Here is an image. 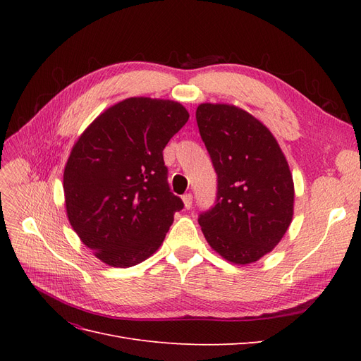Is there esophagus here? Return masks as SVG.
I'll use <instances>...</instances> for the list:
<instances>
[{
  "label": "esophagus",
  "mask_w": 361,
  "mask_h": 361,
  "mask_svg": "<svg viewBox=\"0 0 361 361\" xmlns=\"http://www.w3.org/2000/svg\"><path fill=\"white\" fill-rule=\"evenodd\" d=\"M182 202H183L185 209H190L191 204H192V195L191 194H185L183 197H182Z\"/></svg>",
  "instance_id": "esophagus-1"
}]
</instances>
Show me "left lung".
<instances>
[{
  "instance_id": "1",
  "label": "left lung",
  "mask_w": 361,
  "mask_h": 361,
  "mask_svg": "<svg viewBox=\"0 0 361 361\" xmlns=\"http://www.w3.org/2000/svg\"><path fill=\"white\" fill-rule=\"evenodd\" d=\"M195 118L218 174L216 204L199 218L215 253L248 265L271 253L292 223L295 190L276 137L232 104L204 102Z\"/></svg>"
}]
</instances>
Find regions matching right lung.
Here are the masks:
<instances>
[{
	"label": "right lung",
	"instance_id": "obj_1",
	"mask_svg": "<svg viewBox=\"0 0 361 361\" xmlns=\"http://www.w3.org/2000/svg\"><path fill=\"white\" fill-rule=\"evenodd\" d=\"M190 113L170 99L120 101L84 129L63 173L64 206L81 243L104 264L129 268L164 243L183 207L162 150Z\"/></svg>",
	"mask_w": 361,
	"mask_h": 361
}]
</instances>
